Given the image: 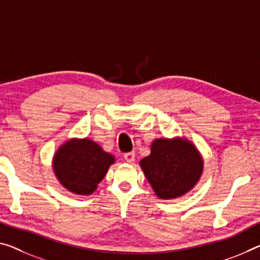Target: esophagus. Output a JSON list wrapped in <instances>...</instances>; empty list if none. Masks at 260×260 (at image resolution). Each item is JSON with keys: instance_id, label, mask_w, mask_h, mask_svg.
Returning a JSON list of instances; mask_svg holds the SVG:
<instances>
[{"instance_id": "esophagus-1", "label": "esophagus", "mask_w": 260, "mask_h": 260, "mask_svg": "<svg viewBox=\"0 0 260 260\" xmlns=\"http://www.w3.org/2000/svg\"><path fill=\"white\" fill-rule=\"evenodd\" d=\"M135 157H136L135 152H127L124 154V159L127 162H133L135 160Z\"/></svg>"}]
</instances>
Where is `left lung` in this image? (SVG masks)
I'll return each instance as SVG.
<instances>
[{"mask_svg": "<svg viewBox=\"0 0 260 260\" xmlns=\"http://www.w3.org/2000/svg\"><path fill=\"white\" fill-rule=\"evenodd\" d=\"M155 195L162 200L180 198L199 182L203 159L193 143L186 138H158L151 153L139 161Z\"/></svg>", "mask_w": 260, "mask_h": 260, "instance_id": "8db88e82", "label": "left lung"}]
</instances>
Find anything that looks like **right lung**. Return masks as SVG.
Returning a JSON list of instances; mask_svg holds the SVG:
<instances>
[{"mask_svg":"<svg viewBox=\"0 0 260 260\" xmlns=\"http://www.w3.org/2000/svg\"><path fill=\"white\" fill-rule=\"evenodd\" d=\"M114 162V155L106 152L96 142L72 138L59 146L52 169L58 181L71 193L90 195Z\"/></svg>","mask_w":260,"mask_h":260,"instance_id":"1","label":"right lung"}]
</instances>
